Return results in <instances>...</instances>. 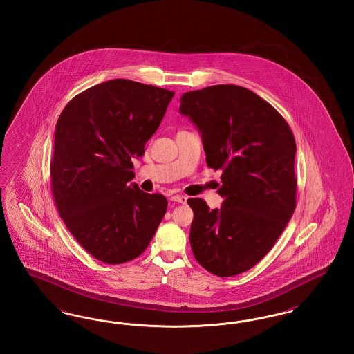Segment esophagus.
Listing matches in <instances>:
<instances>
[{
    "mask_svg": "<svg viewBox=\"0 0 354 354\" xmlns=\"http://www.w3.org/2000/svg\"><path fill=\"white\" fill-rule=\"evenodd\" d=\"M187 196L185 195H174V196H171V201L175 203H185L187 202Z\"/></svg>",
    "mask_w": 354,
    "mask_h": 354,
    "instance_id": "1",
    "label": "esophagus"
}]
</instances>
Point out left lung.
<instances>
[{
	"mask_svg": "<svg viewBox=\"0 0 354 354\" xmlns=\"http://www.w3.org/2000/svg\"><path fill=\"white\" fill-rule=\"evenodd\" d=\"M179 111L202 135L208 167L223 169L219 209L187 201L192 253L204 270L236 276L270 252L293 215L295 136L268 102L235 84L185 93Z\"/></svg>",
	"mask_w": 354,
	"mask_h": 354,
	"instance_id": "8db88e82",
	"label": "left lung"
}]
</instances>
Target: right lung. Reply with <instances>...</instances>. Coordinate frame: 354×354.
Returning a JSON list of instances; mask_svg holds the SVG:
<instances>
[{"instance_id":"obj_1","label":"right lung","mask_w":354,"mask_h":354,"mask_svg":"<svg viewBox=\"0 0 354 354\" xmlns=\"http://www.w3.org/2000/svg\"><path fill=\"white\" fill-rule=\"evenodd\" d=\"M174 91L130 80L95 84L68 102L55 124L50 179L64 223L87 252L122 264L145 252L167 209L134 179Z\"/></svg>"}]
</instances>
